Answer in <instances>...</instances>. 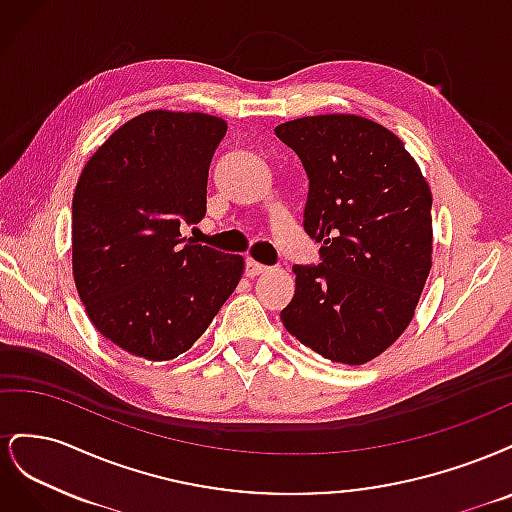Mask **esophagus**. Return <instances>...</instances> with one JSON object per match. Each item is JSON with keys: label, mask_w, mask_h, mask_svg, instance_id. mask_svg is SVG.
Listing matches in <instances>:
<instances>
[{"label": "esophagus", "mask_w": 512, "mask_h": 512, "mask_svg": "<svg viewBox=\"0 0 512 512\" xmlns=\"http://www.w3.org/2000/svg\"><path fill=\"white\" fill-rule=\"evenodd\" d=\"M265 271H267V267L260 265V262H256V260H247L245 262V275L247 277H256V275L265 273Z\"/></svg>", "instance_id": "obj_1"}]
</instances>
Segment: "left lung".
Instances as JSON below:
<instances>
[{
    "label": "left lung",
    "instance_id": "8db88e82",
    "mask_svg": "<svg viewBox=\"0 0 512 512\" xmlns=\"http://www.w3.org/2000/svg\"><path fill=\"white\" fill-rule=\"evenodd\" d=\"M309 192L303 228L318 265H294L290 335L324 359L363 365L404 333L431 269V190L404 143L359 115L286 121Z\"/></svg>",
    "mask_w": 512,
    "mask_h": 512
}]
</instances>
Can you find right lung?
I'll return each instance as SVG.
<instances>
[{"label": "right lung", "mask_w": 512, "mask_h": 512, "mask_svg": "<svg viewBox=\"0 0 512 512\" xmlns=\"http://www.w3.org/2000/svg\"><path fill=\"white\" fill-rule=\"evenodd\" d=\"M226 121L149 111L89 158L72 198V269L94 327L121 350L170 361L237 288L243 258L181 237L207 213Z\"/></svg>", "instance_id": "1"}]
</instances>
